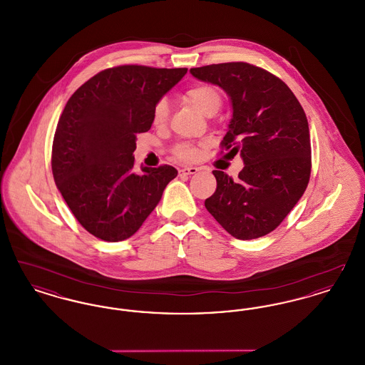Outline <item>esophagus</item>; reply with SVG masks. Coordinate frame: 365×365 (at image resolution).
<instances>
[{"mask_svg": "<svg viewBox=\"0 0 365 365\" xmlns=\"http://www.w3.org/2000/svg\"><path fill=\"white\" fill-rule=\"evenodd\" d=\"M197 173H198V168H195V167H185V168L179 170V175H185V176L197 174Z\"/></svg>", "mask_w": 365, "mask_h": 365, "instance_id": "esophagus-1", "label": "esophagus"}]
</instances>
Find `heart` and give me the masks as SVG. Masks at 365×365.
I'll return each mask as SVG.
<instances>
[{"label":"heart","mask_w":365,"mask_h":365,"mask_svg":"<svg viewBox=\"0 0 365 365\" xmlns=\"http://www.w3.org/2000/svg\"><path fill=\"white\" fill-rule=\"evenodd\" d=\"M185 98L204 116H213L222 106V96L216 87L210 85H195L185 93ZM168 108L165 103H158L155 108L153 119L156 124H163L167 120ZM175 156L182 160H190L195 157V149L187 143H179L174 148Z\"/></svg>","instance_id":"obj_1"}]
</instances>
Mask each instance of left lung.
Instances as JSON below:
<instances>
[{"instance_id":"left-lung-1","label":"left lung","mask_w":365,"mask_h":365,"mask_svg":"<svg viewBox=\"0 0 365 365\" xmlns=\"http://www.w3.org/2000/svg\"><path fill=\"white\" fill-rule=\"evenodd\" d=\"M190 73L223 88L232 118L222 146L240 153L245 167L232 179L213 171L216 191L205 208L237 240L260 238L283 222L311 176L309 127L289 86L268 71L247 63H223Z\"/></svg>"}]
</instances>
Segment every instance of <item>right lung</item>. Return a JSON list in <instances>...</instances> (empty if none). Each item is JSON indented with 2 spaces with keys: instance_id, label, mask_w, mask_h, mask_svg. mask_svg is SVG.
Masks as SVG:
<instances>
[{
  "instance_id": "add662e5",
  "label": "right lung",
  "mask_w": 365,
  "mask_h": 365,
  "mask_svg": "<svg viewBox=\"0 0 365 365\" xmlns=\"http://www.w3.org/2000/svg\"><path fill=\"white\" fill-rule=\"evenodd\" d=\"M187 68L120 66L101 71L66 105L53 139L57 189L94 237L134 235L176 178L171 165L134 170L135 139L150 130L157 103Z\"/></svg>"
}]
</instances>
